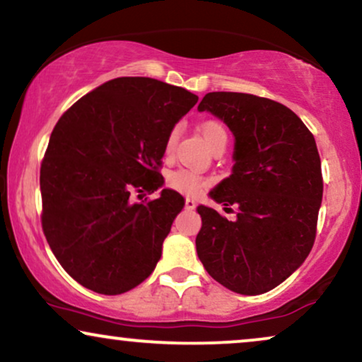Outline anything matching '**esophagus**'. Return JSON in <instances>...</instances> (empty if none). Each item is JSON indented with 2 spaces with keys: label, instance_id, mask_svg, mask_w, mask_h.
<instances>
[{
  "label": "esophagus",
  "instance_id": "34e87169",
  "mask_svg": "<svg viewBox=\"0 0 362 362\" xmlns=\"http://www.w3.org/2000/svg\"><path fill=\"white\" fill-rule=\"evenodd\" d=\"M185 207L190 209V210L197 207V202L194 199H192V197H187V199H185Z\"/></svg>",
  "mask_w": 362,
  "mask_h": 362
}]
</instances>
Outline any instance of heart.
Wrapping results in <instances>:
<instances>
[{"mask_svg": "<svg viewBox=\"0 0 362 362\" xmlns=\"http://www.w3.org/2000/svg\"><path fill=\"white\" fill-rule=\"evenodd\" d=\"M199 132H200V135H202V139L205 140V144H207L212 150L221 147V145L226 147L227 130H226V127H223L222 122L205 120L200 123ZM177 140H178V127H173L172 130L168 132V135L165 139V145H163V155H165V158H170L173 155ZM167 184L170 185L172 189L182 192V194L194 195V194H199L204 187H207L209 180L205 177L199 175L197 172L187 170V168H178V170H173L168 173Z\"/></svg>", "mask_w": 362, "mask_h": 362, "instance_id": "obj_1", "label": "heart"}]
</instances>
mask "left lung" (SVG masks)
<instances>
[{"label": "left lung", "instance_id": "8db88e82", "mask_svg": "<svg viewBox=\"0 0 362 362\" xmlns=\"http://www.w3.org/2000/svg\"><path fill=\"white\" fill-rule=\"evenodd\" d=\"M199 112L221 118L234 134L232 175L209 195L235 205L237 218L199 205L197 255L227 289L264 294L297 271L314 245L322 202L317 145L291 108L269 98L212 91Z\"/></svg>", "mask_w": 362, "mask_h": 362}]
</instances>
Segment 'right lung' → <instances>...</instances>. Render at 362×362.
Listing matches in <instances>:
<instances>
[{
  "instance_id": "obj_1",
  "label": "right lung",
  "mask_w": 362,
  "mask_h": 362,
  "mask_svg": "<svg viewBox=\"0 0 362 362\" xmlns=\"http://www.w3.org/2000/svg\"><path fill=\"white\" fill-rule=\"evenodd\" d=\"M197 100L180 86L122 76L54 125L40 170L41 226L54 257L86 289L123 294L153 272L185 200L172 189L150 202L132 194L163 187L165 139Z\"/></svg>"
}]
</instances>
